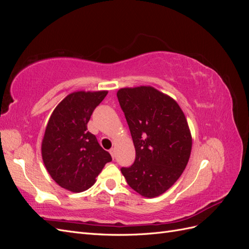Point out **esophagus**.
Returning <instances> with one entry per match:
<instances>
[{
	"instance_id": "1",
	"label": "esophagus",
	"mask_w": 249,
	"mask_h": 249,
	"mask_svg": "<svg viewBox=\"0 0 249 249\" xmlns=\"http://www.w3.org/2000/svg\"><path fill=\"white\" fill-rule=\"evenodd\" d=\"M110 154H111L113 159H114V157H115V149H114V148H111V149H110Z\"/></svg>"
}]
</instances>
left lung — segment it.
Segmentation results:
<instances>
[{"instance_id": "obj_1", "label": "left lung", "mask_w": 249, "mask_h": 249, "mask_svg": "<svg viewBox=\"0 0 249 249\" xmlns=\"http://www.w3.org/2000/svg\"><path fill=\"white\" fill-rule=\"evenodd\" d=\"M117 97L136 152L134 164L123 167V175L141 196H159L189 161L192 136L186 116L171 96L153 86L120 88Z\"/></svg>"}]
</instances>
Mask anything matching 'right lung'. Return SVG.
Returning <instances> with one entry per match:
<instances>
[{"label":"right lung","mask_w":249,"mask_h":249,"mask_svg":"<svg viewBox=\"0 0 249 249\" xmlns=\"http://www.w3.org/2000/svg\"><path fill=\"white\" fill-rule=\"evenodd\" d=\"M108 90L67 94L53 111L41 141V157L51 178L73 193L89 189L112 158L87 131L93 110Z\"/></svg>","instance_id":"right-lung-1"}]
</instances>
